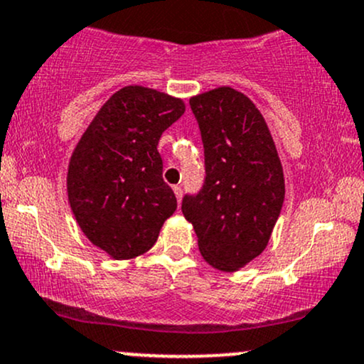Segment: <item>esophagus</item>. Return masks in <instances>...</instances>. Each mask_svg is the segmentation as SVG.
Segmentation results:
<instances>
[{"instance_id":"esophagus-1","label":"esophagus","mask_w":364,"mask_h":364,"mask_svg":"<svg viewBox=\"0 0 364 364\" xmlns=\"http://www.w3.org/2000/svg\"><path fill=\"white\" fill-rule=\"evenodd\" d=\"M173 190H174V195H176V198H178V202H181V196H183V188L181 186H174L173 188Z\"/></svg>"}]
</instances>
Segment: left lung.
<instances>
[{
	"label": "left lung",
	"instance_id": "obj_1",
	"mask_svg": "<svg viewBox=\"0 0 364 364\" xmlns=\"http://www.w3.org/2000/svg\"><path fill=\"white\" fill-rule=\"evenodd\" d=\"M205 159V179L183 196L202 257L219 270L241 269L270 240L284 202V174L260 111L231 87L190 99Z\"/></svg>",
	"mask_w": 364,
	"mask_h": 364
}]
</instances>
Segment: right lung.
I'll list each match as a JSON object with an SVG mask.
<instances>
[{
  "instance_id": "add662e5",
  "label": "right lung",
  "mask_w": 364,
  "mask_h": 364,
  "mask_svg": "<svg viewBox=\"0 0 364 364\" xmlns=\"http://www.w3.org/2000/svg\"><path fill=\"white\" fill-rule=\"evenodd\" d=\"M183 112L181 99L124 87L104 104L75 149L68 168L75 219L92 243L116 260L152 248L176 210L157 145Z\"/></svg>"
}]
</instances>
